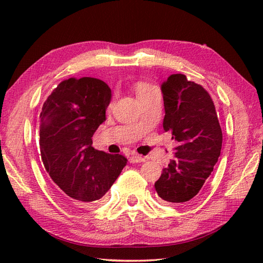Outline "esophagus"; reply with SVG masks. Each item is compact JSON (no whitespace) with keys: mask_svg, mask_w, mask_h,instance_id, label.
I'll return each instance as SVG.
<instances>
[{"mask_svg":"<svg viewBox=\"0 0 263 263\" xmlns=\"http://www.w3.org/2000/svg\"><path fill=\"white\" fill-rule=\"evenodd\" d=\"M130 163L132 164H136V163H142V161H144L146 159H144L143 157H141V156H139L137 154H132L131 157H130Z\"/></svg>","mask_w":263,"mask_h":263,"instance_id":"obj_1","label":"esophagus"}]
</instances>
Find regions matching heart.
Returning <instances> with one entry per match:
<instances>
[{
	"mask_svg": "<svg viewBox=\"0 0 263 263\" xmlns=\"http://www.w3.org/2000/svg\"><path fill=\"white\" fill-rule=\"evenodd\" d=\"M153 88V86H150L149 83H147V82H144V81H138L137 83H136V86H135V90H136V93H137V96L138 97H140L141 95H143V93H146L148 90H150V89Z\"/></svg>",
	"mask_w": 263,
	"mask_h": 263,
	"instance_id": "1",
	"label": "heart"
}]
</instances>
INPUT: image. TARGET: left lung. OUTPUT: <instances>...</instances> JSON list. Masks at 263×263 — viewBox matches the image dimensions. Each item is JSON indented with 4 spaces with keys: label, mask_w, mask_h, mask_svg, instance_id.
Instances as JSON below:
<instances>
[{
    "label": "left lung",
    "mask_w": 263,
    "mask_h": 263,
    "mask_svg": "<svg viewBox=\"0 0 263 263\" xmlns=\"http://www.w3.org/2000/svg\"><path fill=\"white\" fill-rule=\"evenodd\" d=\"M165 117L174 159L163 170L155 189L168 203L182 204L194 198L209 177L220 156L222 132L209 92L181 73L172 74L161 85Z\"/></svg>",
    "instance_id": "obj_1"
}]
</instances>
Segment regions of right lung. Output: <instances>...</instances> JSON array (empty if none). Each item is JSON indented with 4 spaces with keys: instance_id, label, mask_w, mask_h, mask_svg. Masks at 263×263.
<instances>
[{
    "instance_id": "add662e5",
    "label": "right lung",
    "mask_w": 263,
    "mask_h": 263,
    "mask_svg": "<svg viewBox=\"0 0 263 263\" xmlns=\"http://www.w3.org/2000/svg\"><path fill=\"white\" fill-rule=\"evenodd\" d=\"M110 89L102 80L70 78L44 103L39 148L58 192L74 205L103 198L127 163L123 155L92 147V136L106 120Z\"/></svg>"
}]
</instances>
